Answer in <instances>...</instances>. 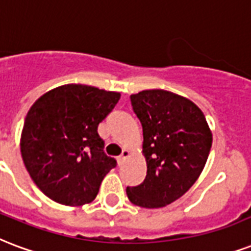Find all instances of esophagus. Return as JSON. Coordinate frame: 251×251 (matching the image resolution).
<instances>
[{
    "label": "esophagus",
    "mask_w": 251,
    "mask_h": 251,
    "mask_svg": "<svg viewBox=\"0 0 251 251\" xmlns=\"http://www.w3.org/2000/svg\"><path fill=\"white\" fill-rule=\"evenodd\" d=\"M129 155H130V154H129V151H127V150H124V151H122L121 155H120V156H118V158H117L118 164H122V163H124V162H125V160L127 159V158H129Z\"/></svg>",
    "instance_id": "34e87169"
}]
</instances>
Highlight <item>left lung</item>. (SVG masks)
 <instances>
[{
    "mask_svg": "<svg viewBox=\"0 0 251 251\" xmlns=\"http://www.w3.org/2000/svg\"><path fill=\"white\" fill-rule=\"evenodd\" d=\"M130 101L142 125L147 174L126 194L135 205L162 208L198 180L209 155L212 133L204 113L183 96L149 89L131 95Z\"/></svg>",
    "mask_w": 251,
    "mask_h": 251,
    "instance_id": "8db88e82",
    "label": "left lung"
}]
</instances>
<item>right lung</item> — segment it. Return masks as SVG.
Masks as SVG:
<instances>
[{"label": "right lung", "instance_id": "right-lung-1", "mask_svg": "<svg viewBox=\"0 0 251 251\" xmlns=\"http://www.w3.org/2000/svg\"><path fill=\"white\" fill-rule=\"evenodd\" d=\"M120 97L118 92L67 84L32 104L21 134V154L47 198L70 206L95 200L105 175L117 164L105 155L97 127Z\"/></svg>", "mask_w": 251, "mask_h": 251}]
</instances>
